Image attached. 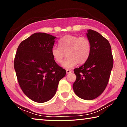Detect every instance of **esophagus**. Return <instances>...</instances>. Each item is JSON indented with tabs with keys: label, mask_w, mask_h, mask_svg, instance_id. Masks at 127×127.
<instances>
[{
	"label": "esophagus",
	"mask_w": 127,
	"mask_h": 127,
	"mask_svg": "<svg viewBox=\"0 0 127 127\" xmlns=\"http://www.w3.org/2000/svg\"><path fill=\"white\" fill-rule=\"evenodd\" d=\"M71 70H69V69H66V73L67 74H69V73H71Z\"/></svg>",
	"instance_id": "obj_1"
}]
</instances>
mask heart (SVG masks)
<instances>
[{
  "label": "heart",
  "instance_id": "1",
  "mask_svg": "<svg viewBox=\"0 0 127 127\" xmlns=\"http://www.w3.org/2000/svg\"><path fill=\"white\" fill-rule=\"evenodd\" d=\"M59 47L54 46L51 48V53L56 63H61L66 54L68 58L63 63L64 68L74 67L77 63L83 64L87 62L91 52V44L85 36L68 35L59 40Z\"/></svg>",
  "mask_w": 127,
  "mask_h": 127
}]
</instances>
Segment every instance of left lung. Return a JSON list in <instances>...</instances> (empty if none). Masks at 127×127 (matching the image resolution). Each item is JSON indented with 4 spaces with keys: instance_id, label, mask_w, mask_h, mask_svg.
Wrapping results in <instances>:
<instances>
[{
    "instance_id": "obj_1",
    "label": "left lung",
    "mask_w": 127,
    "mask_h": 127,
    "mask_svg": "<svg viewBox=\"0 0 127 127\" xmlns=\"http://www.w3.org/2000/svg\"><path fill=\"white\" fill-rule=\"evenodd\" d=\"M87 36L91 44V52L87 62L74 69L77 78L73 89L79 97L91 100L106 89L113 66V57L110 43L99 33L89 30Z\"/></svg>"
}]
</instances>
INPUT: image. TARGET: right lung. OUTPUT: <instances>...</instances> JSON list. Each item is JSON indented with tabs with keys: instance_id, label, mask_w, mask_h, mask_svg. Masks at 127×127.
Segmentation results:
<instances>
[{
	"instance_id": "obj_1",
	"label": "right lung",
	"mask_w": 127,
	"mask_h": 127,
	"mask_svg": "<svg viewBox=\"0 0 127 127\" xmlns=\"http://www.w3.org/2000/svg\"><path fill=\"white\" fill-rule=\"evenodd\" d=\"M55 38L46 33H35L17 48L14 61L17 80L23 93L33 101L50 100L65 76V70L56 63L51 53Z\"/></svg>"
}]
</instances>
